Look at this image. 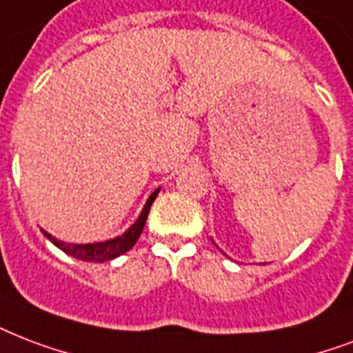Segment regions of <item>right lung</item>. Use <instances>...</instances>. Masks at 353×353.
<instances>
[{"mask_svg": "<svg viewBox=\"0 0 353 353\" xmlns=\"http://www.w3.org/2000/svg\"><path fill=\"white\" fill-rule=\"evenodd\" d=\"M159 190H153V194L148 198L146 205L142 209L141 216L137 219L131 228H129L123 235L117 236V239H111V241H105V242H92V244H70V242H63V241H57L55 236H51L50 233H46L42 231L48 239H50L57 248H61L63 252L66 254L74 255L77 259L81 261H88V263H103V261H109V259H114L118 255L125 254L129 250L133 248L134 242L139 241V236H141L142 230H144V224H146V219H148V212H150V207H152L153 200L157 198Z\"/></svg>", "mask_w": 353, "mask_h": 353, "instance_id": "right-lung-1", "label": "right lung"}]
</instances>
